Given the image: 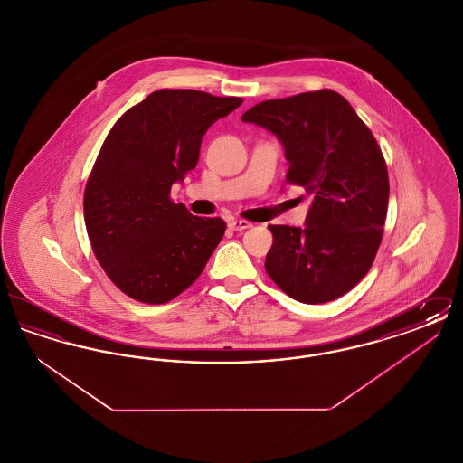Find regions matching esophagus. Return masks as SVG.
<instances>
[{
  "mask_svg": "<svg viewBox=\"0 0 463 463\" xmlns=\"http://www.w3.org/2000/svg\"><path fill=\"white\" fill-rule=\"evenodd\" d=\"M227 225L232 231H244V229L251 227V222L242 221V219H231V221L227 222Z\"/></svg>",
  "mask_w": 463,
  "mask_h": 463,
  "instance_id": "esophagus-1",
  "label": "esophagus"
}]
</instances>
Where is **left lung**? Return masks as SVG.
Segmentation results:
<instances>
[{"label":"left lung","mask_w":463,"mask_h":463,"mask_svg":"<svg viewBox=\"0 0 463 463\" xmlns=\"http://www.w3.org/2000/svg\"><path fill=\"white\" fill-rule=\"evenodd\" d=\"M274 133L288 184L312 196L304 229L269 225L270 279L302 304L351 291L373 265L389 204V174L373 133L333 90L265 100L241 118Z\"/></svg>","instance_id":"1"}]
</instances>
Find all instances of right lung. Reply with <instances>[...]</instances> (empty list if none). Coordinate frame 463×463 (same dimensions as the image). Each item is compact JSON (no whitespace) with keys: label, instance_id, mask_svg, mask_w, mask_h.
<instances>
[{"label":"right lung","instance_id":"add662e5","mask_svg":"<svg viewBox=\"0 0 463 463\" xmlns=\"http://www.w3.org/2000/svg\"><path fill=\"white\" fill-rule=\"evenodd\" d=\"M241 102L157 90L106 137L85 187V223L99 264L133 300L170 302L198 279L221 242L225 222L191 215L170 191L196 168L206 130Z\"/></svg>","mask_w":463,"mask_h":463}]
</instances>
